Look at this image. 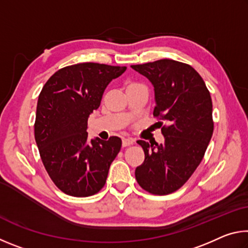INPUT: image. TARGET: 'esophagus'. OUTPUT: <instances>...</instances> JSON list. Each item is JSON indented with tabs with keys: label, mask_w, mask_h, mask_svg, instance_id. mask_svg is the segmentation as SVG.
Listing matches in <instances>:
<instances>
[{
	"label": "esophagus",
	"mask_w": 248,
	"mask_h": 248,
	"mask_svg": "<svg viewBox=\"0 0 248 248\" xmlns=\"http://www.w3.org/2000/svg\"><path fill=\"white\" fill-rule=\"evenodd\" d=\"M133 139H131V138H124L123 139V146H129L133 144Z\"/></svg>",
	"instance_id": "esophagus-1"
}]
</instances>
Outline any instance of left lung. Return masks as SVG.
<instances>
[{
	"instance_id": "8db88e82",
	"label": "left lung",
	"mask_w": 248,
	"mask_h": 248,
	"mask_svg": "<svg viewBox=\"0 0 248 248\" xmlns=\"http://www.w3.org/2000/svg\"><path fill=\"white\" fill-rule=\"evenodd\" d=\"M131 68L152 83L156 103L153 116L167 123L161 129L163 144L138 141L145 158L136 169V179L150 194L169 195L178 190L202 161L213 133L211 96L199 73L183 62L162 59Z\"/></svg>"
}]
</instances>
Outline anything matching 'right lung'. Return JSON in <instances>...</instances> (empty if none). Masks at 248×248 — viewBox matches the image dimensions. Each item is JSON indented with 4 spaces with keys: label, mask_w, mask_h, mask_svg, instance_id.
Returning <instances> with one entry per match:
<instances>
[{
    "label": "right lung",
    "mask_w": 248,
    "mask_h": 248,
    "mask_svg": "<svg viewBox=\"0 0 248 248\" xmlns=\"http://www.w3.org/2000/svg\"><path fill=\"white\" fill-rule=\"evenodd\" d=\"M125 66L78 63L57 71L37 103L35 140L54 185L73 197L93 196L106 183L121 139L87 140V119L99 107L104 91Z\"/></svg>",
    "instance_id": "1"
}]
</instances>
